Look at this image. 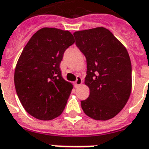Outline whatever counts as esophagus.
I'll use <instances>...</instances> for the list:
<instances>
[{"instance_id": "34e87169", "label": "esophagus", "mask_w": 149, "mask_h": 149, "mask_svg": "<svg viewBox=\"0 0 149 149\" xmlns=\"http://www.w3.org/2000/svg\"><path fill=\"white\" fill-rule=\"evenodd\" d=\"M82 83V79H81V77H77V80L75 81V85L76 86H78V85H80Z\"/></svg>"}]
</instances>
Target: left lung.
I'll use <instances>...</instances> for the list:
<instances>
[{"mask_svg":"<svg viewBox=\"0 0 149 149\" xmlns=\"http://www.w3.org/2000/svg\"><path fill=\"white\" fill-rule=\"evenodd\" d=\"M76 45L86 58L84 83L89 97L81 100L84 113L97 120L114 117L127 103L132 88V65L128 51L103 27L75 32Z\"/></svg>","mask_w":149,"mask_h":149,"instance_id":"1","label":"left lung"}]
</instances>
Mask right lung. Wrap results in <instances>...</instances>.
Returning a JSON list of instances; mask_svg holds the SVG:
<instances>
[{
  "instance_id": "add662e5",
  "label": "right lung",
  "mask_w": 149,
  "mask_h": 149,
  "mask_svg": "<svg viewBox=\"0 0 149 149\" xmlns=\"http://www.w3.org/2000/svg\"><path fill=\"white\" fill-rule=\"evenodd\" d=\"M74 42L68 31L43 28L21 52L15 69V88L24 109L35 118L50 120L65 109L72 84L62 77L60 65L65 50Z\"/></svg>"
}]
</instances>
